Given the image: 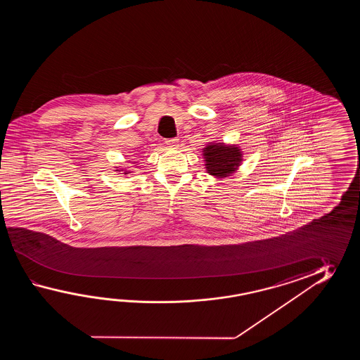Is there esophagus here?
Wrapping results in <instances>:
<instances>
[{
    "instance_id": "esophagus-1",
    "label": "esophagus",
    "mask_w": 360,
    "mask_h": 360,
    "mask_svg": "<svg viewBox=\"0 0 360 360\" xmlns=\"http://www.w3.org/2000/svg\"><path fill=\"white\" fill-rule=\"evenodd\" d=\"M166 144L169 148H177V146H179V139H166Z\"/></svg>"
}]
</instances>
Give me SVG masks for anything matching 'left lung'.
Segmentation results:
<instances>
[{"instance_id": "left-lung-1", "label": "left lung", "mask_w": 360, "mask_h": 360, "mask_svg": "<svg viewBox=\"0 0 360 360\" xmlns=\"http://www.w3.org/2000/svg\"><path fill=\"white\" fill-rule=\"evenodd\" d=\"M203 158L207 174L224 179L234 174L243 161V153L237 146H226L224 143H210L203 148Z\"/></svg>"}]
</instances>
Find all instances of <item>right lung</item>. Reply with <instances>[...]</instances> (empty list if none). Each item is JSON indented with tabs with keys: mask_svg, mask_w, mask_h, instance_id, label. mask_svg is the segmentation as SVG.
I'll list each match as a JSON object with an SVG mask.
<instances>
[{
	"mask_svg": "<svg viewBox=\"0 0 360 360\" xmlns=\"http://www.w3.org/2000/svg\"><path fill=\"white\" fill-rule=\"evenodd\" d=\"M115 169H118V167H115ZM115 171H118V172H120V171H123V174H124V175H129V174L131 172V171H129V169H115Z\"/></svg>",
	"mask_w": 360,
	"mask_h": 360,
	"instance_id": "1",
	"label": "right lung"
}]
</instances>
